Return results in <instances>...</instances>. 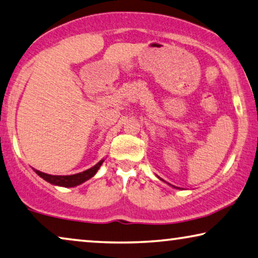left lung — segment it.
Masks as SVG:
<instances>
[{
  "label": "left lung",
  "mask_w": 258,
  "mask_h": 258,
  "mask_svg": "<svg viewBox=\"0 0 258 258\" xmlns=\"http://www.w3.org/2000/svg\"><path fill=\"white\" fill-rule=\"evenodd\" d=\"M169 184V183H168ZM169 185H170L171 187H174V189H179V187H177V186H175V185H171V184H169Z\"/></svg>",
  "instance_id": "left-lung-1"
}]
</instances>
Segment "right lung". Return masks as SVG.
<instances>
[{
    "label": "right lung",
    "mask_w": 258,
    "mask_h": 258,
    "mask_svg": "<svg viewBox=\"0 0 258 258\" xmlns=\"http://www.w3.org/2000/svg\"><path fill=\"white\" fill-rule=\"evenodd\" d=\"M103 162H104V159H102L98 163H96L94 167L87 169V170L79 172V174L67 175V176L45 174V172H41L39 170H37V169H33V170L38 176H40V177L45 179L46 182L51 183V184H53V185L63 186V187H74V186L80 185V184L84 183L86 180L90 179L91 177H94V176L96 175V172L98 171L99 167L103 164Z\"/></svg>",
    "instance_id": "1"
}]
</instances>
